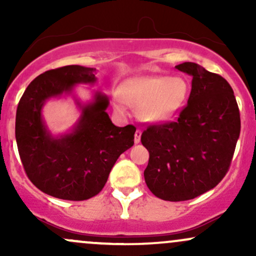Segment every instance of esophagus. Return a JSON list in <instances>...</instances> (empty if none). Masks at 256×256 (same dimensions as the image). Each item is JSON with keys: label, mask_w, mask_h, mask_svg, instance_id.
Listing matches in <instances>:
<instances>
[{"label": "esophagus", "mask_w": 256, "mask_h": 256, "mask_svg": "<svg viewBox=\"0 0 256 256\" xmlns=\"http://www.w3.org/2000/svg\"><path fill=\"white\" fill-rule=\"evenodd\" d=\"M140 136H142V131L140 128H137L136 132H134V143H140Z\"/></svg>", "instance_id": "obj_1"}]
</instances>
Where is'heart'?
<instances>
[{"instance_id":"1","label":"heart","mask_w":256,"mask_h":256,"mask_svg":"<svg viewBox=\"0 0 256 256\" xmlns=\"http://www.w3.org/2000/svg\"><path fill=\"white\" fill-rule=\"evenodd\" d=\"M188 95V84L180 77L140 76L128 79L120 91L114 92V106L126 110V104L138 110V116L148 122H165L173 118Z\"/></svg>"}]
</instances>
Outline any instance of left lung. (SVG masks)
Segmentation results:
<instances>
[{
  "mask_svg": "<svg viewBox=\"0 0 256 256\" xmlns=\"http://www.w3.org/2000/svg\"><path fill=\"white\" fill-rule=\"evenodd\" d=\"M176 68L192 77L188 104L176 122L150 125L142 144L149 152L146 186L165 201H186L213 189L228 171L240 131L230 84L198 64Z\"/></svg>",
  "mask_w": 256,
  "mask_h": 256,
  "instance_id": "8db88e82",
  "label": "left lung"
}]
</instances>
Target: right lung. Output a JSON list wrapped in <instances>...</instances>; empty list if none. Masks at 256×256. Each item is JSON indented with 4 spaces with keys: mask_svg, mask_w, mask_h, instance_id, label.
Wrapping results in <instances>:
<instances>
[{
    "mask_svg": "<svg viewBox=\"0 0 256 256\" xmlns=\"http://www.w3.org/2000/svg\"><path fill=\"white\" fill-rule=\"evenodd\" d=\"M96 68L70 64L34 78L20 98L16 118L18 150L26 174L40 192L61 200L83 201L104 189L112 167L134 146L136 128H118L106 112L110 100L96 91L82 104L73 90L95 84ZM72 94L82 110L70 132L54 138L42 116L49 98Z\"/></svg>",
    "mask_w": 256,
    "mask_h": 256,
    "instance_id": "right-lung-1",
    "label": "right lung"
}]
</instances>
